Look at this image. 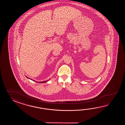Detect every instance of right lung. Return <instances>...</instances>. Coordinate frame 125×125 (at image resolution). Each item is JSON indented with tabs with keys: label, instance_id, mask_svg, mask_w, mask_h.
<instances>
[{
	"label": "right lung",
	"instance_id": "1",
	"mask_svg": "<svg viewBox=\"0 0 125 125\" xmlns=\"http://www.w3.org/2000/svg\"><path fill=\"white\" fill-rule=\"evenodd\" d=\"M34 81V80H33ZM48 80H46V81H43V82H38V83H45L46 82H47Z\"/></svg>",
	"mask_w": 125,
	"mask_h": 125
}]
</instances>
